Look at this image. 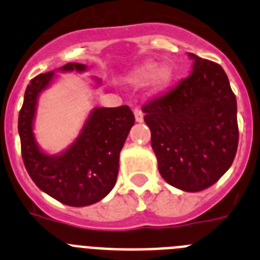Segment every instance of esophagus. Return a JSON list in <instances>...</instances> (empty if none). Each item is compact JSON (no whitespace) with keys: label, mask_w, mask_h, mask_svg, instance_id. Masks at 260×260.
I'll return each instance as SVG.
<instances>
[{"label":"esophagus","mask_w":260,"mask_h":260,"mask_svg":"<svg viewBox=\"0 0 260 260\" xmlns=\"http://www.w3.org/2000/svg\"><path fill=\"white\" fill-rule=\"evenodd\" d=\"M134 116H135V121H137V122H143V112H142L141 108H135Z\"/></svg>","instance_id":"obj_1"}]
</instances>
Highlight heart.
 Here are the masks:
<instances>
[{
  "label": "heart",
  "instance_id": "heart-1",
  "mask_svg": "<svg viewBox=\"0 0 260 260\" xmlns=\"http://www.w3.org/2000/svg\"><path fill=\"white\" fill-rule=\"evenodd\" d=\"M155 72V66L152 63H146V65L141 66L132 75V82L135 84H144L146 82L150 80L152 77L153 73ZM172 78V70L168 66H161L156 70L155 75L153 76V82H155L156 87L162 88L169 83V80Z\"/></svg>",
  "mask_w": 260,
  "mask_h": 260
}]
</instances>
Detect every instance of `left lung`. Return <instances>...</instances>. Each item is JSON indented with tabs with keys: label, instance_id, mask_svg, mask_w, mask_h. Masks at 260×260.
Wrapping results in <instances>:
<instances>
[{
	"label": "left lung",
	"instance_id": "obj_1",
	"mask_svg": "<svg viewBox=\"0 0 260 260\" xmlns=\"http://www.w3.org/2000/svg\"><path fill=\"white\" fill-rule=\"evenodd\" d=\"M189 56L191 74L142 110L161 177L177 189L197 192L217 182L233 162L237 100L219 63Z\"/></svg>",
	"mask_w": 260,
	"mask_h": 260
}]
</instances>
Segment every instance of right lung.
<instances>
[{
  "label": "right lung",
  "instance_id": "add662e5",
  "mask_svg": "<svg viewBox=\"0 0 260 260\" xmlns=\"http://www.w3.org/2000/svg\"><path fill=\"white\" fill-rule=\"evenodd\" d=\"M61 71H82L86 65L69 62ZM54 71L31 79L18 118L24 167L39 189L71 207H84L102 201L113 189L118 174L119 152L135 118L127 105L95 108L77 141L61 155L40 151L32 132L36 103Z\"/></svg>",
  "mask_w": 260,
  "mask_h": 260
}]
</instances>
